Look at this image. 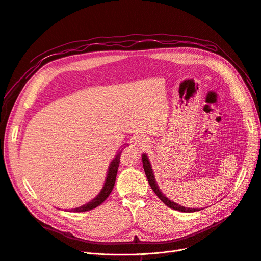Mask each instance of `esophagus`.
I'll use <instances>...</instances> for the list:
<instances>
[{"instance_id": "1", "label": "esophagus", "mask_w": 261, "mask_h": 261, "mask_svg": "<svg viewBox=\"0 0 261 261\" xmlns=\"http://www.w3.org/2000/svg\"><path fill=\"white\" fill-rule=\"evenodd\" d=\"M134 144L140 148H146V147H149L150 140L148 137H146L144 135H140V136H136L135 138H134Z\"/></svg>"}]
</instances>
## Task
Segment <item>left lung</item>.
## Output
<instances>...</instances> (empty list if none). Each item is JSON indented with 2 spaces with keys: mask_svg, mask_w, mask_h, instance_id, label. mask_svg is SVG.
Masks as SVG:
<instances>
[{
  "mask_svg": "<svg viewBox=\"0 0 261 261\" xmlns=\"http://www.w3.org/2000/svg\"><path fill=\"white\" fill-rule=\"evenodd\" d=\"M143 165H144V170H145V173H146V176L148 178V181H149V185L151 186L152 191L155 193V195L159 197V199L164 202L167 206L171 209H174V210H177V211H181V212H195V211H199V209L197 208H185L183 206H179L178 203L174 202L170 200L169 198H167L165 197L162 192L160 191L159 186H158L156 181H155V178H154V174H153V170L151 168V164H150V161H149V158L147 156L146 153L143 154Z\"/></svg>",
  "mask_w": 261,
  "mask_h": 261,
  "instance_id": "obj_1",
  "label": "left lung"
}]
</instances>
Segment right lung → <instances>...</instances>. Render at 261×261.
Returning a JSON list of instances; mask_svg holds the SVG:
<instances>
[{"label":"right lung","instance_id":"add662e5","mask_svg":"<svg viewBox=\"0 0 261 261\" xmlns=\"http://www.w3.org/2000/svg\"><path fill=\"white\" fill-rule=\"evenodd\" d=\"M120 155H121V153L118 152L115 155L114 159L111 161V163H110L109 170H108V173H107L106 181H105L103 187H102L100 193L96 197H94L92 200H90L89 202H87L86 204H84V206L72 209L70 211H73V212H85V211L92 210L94 208H97L98 206H100V204L108 198L110 194H111L112 189L114 187V184H115V178H116V174H117L118 164H120Z\"/></svg>","mask_w":261,"mask_h":261}]
</instances>
